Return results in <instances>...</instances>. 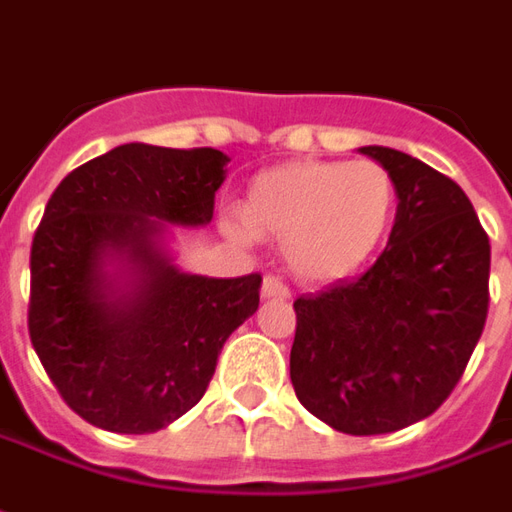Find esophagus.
Masks as SVG:
<instances>
[{"label": "esophagus", "instance_id": "1", "mask_svg": "<svg viewBox=\"0 0 512 512\" xmlns=\"http://www.w3.org/2000/svg\"><path fill=\"white\" fill-rule=\"evenodd\" d=\"M261 300H289V289L278 278H264V283H261Z\"/></svg>", "mask_w": 512, "mask_h": 512}]
</instances>
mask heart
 <instances>
[{
    "instance_id": "1",
    "label": "heart",
    "mask_w": 512,
    "mask_h": 512,
    "mask_svg": "<svg viewBox=\"0 0 512 512\" xmlns=\"http://www.w3.org/2000/svg\"><path fill=\"white\" fill-rule=\"evenodd\" d=\"M395 201L393 177L374 160H297L253 179L237 212L251 237L283 242L300 281L324 286L371 261L390 231Z\"/></svg>"
}]
</instances>
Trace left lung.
Wrapping results in <instances>:
<instances>
[{"mask_svg": "<svg viewBox=\"0 0 512 512\" xmlns=\"http://www.w3.org/2000/svg\"><path fill=\"white\" fill-rule=\"evenodd\" d=\"M360 152L393 177V231L357 281L294 300L289 374L313 417L371 436L425 420L453 393L486 324L491 245L453 179L398 149Z\"/></svg>", "mask_w": 512, "mask_h": 512, "instance_id": "left-lung-1", "label": "left lung"}]
</instances>
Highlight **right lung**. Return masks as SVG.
Here are the masks:
<instances>
[{"label":"right lung","instance_id":"add662e5","mask_svg":"<svg viewBox=\"0 0 512 512\" xmlns=\"http://www.w3.org/2000/svg\"><path fill=\"white\" fill-rule=\"evenodd\" d=\"M229 155L122 144L70 171L32 240L29 338L67 406L114 434H155L199 404L261 275L177 267L174 226L212 220Z\"/></svg>","mask_w":512,"mask_h":512}]
</instances>
